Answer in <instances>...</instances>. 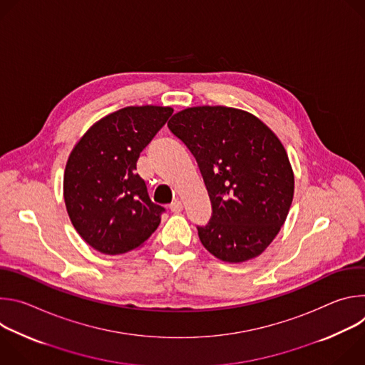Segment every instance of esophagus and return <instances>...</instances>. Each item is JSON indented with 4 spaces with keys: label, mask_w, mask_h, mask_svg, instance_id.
I'll use <instances>...</instances> for the list:
<instances>
[{
    "label": "esophagus",
    "mask_w": 365,
    "mask_h": 365,
    "mask_svg": "<svg viewBox=\"0 0 365 365\" xmlns=\"http://www.w3.org/2000/svg\"><path fill=\"white\" fill-rule=\"evenodd\" d=\"M170 211L175 212V214H179L182 210H183V203L180 199H175L172 203H170Z\"/></svg>",
    "instance_id": "1"
}]
</instances>
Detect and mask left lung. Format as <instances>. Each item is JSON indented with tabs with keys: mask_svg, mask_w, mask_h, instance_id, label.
<instances>
[{
	"mask_svg": "<svg viewBox=\"0 0 365 365\" xmlns=\"http://www.w3.org/2000/svg\"><path fill=\"white\" fill-rule=\"evenodd\" d=\"M195 155L212 220L197 227L202 245L225 263H244L273 242L294 193V175L279 137L248 111L200 106L168 123Z\"/></svg>",
	"mask_w": 365,
	"mask_h": 365,
	"instance_id": "left-lung-1",
	"label": "left lung"
}]
</instances>
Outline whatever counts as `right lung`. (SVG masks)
<instances>
[{
	"label": "right lung",
	"instance_id": "obj_1",
	"mask_svg": "<svg viewBox=\"0 0 365 365\" xmlns=\"http://www.w3.org/2000/svg\"><path fill=\"white\" fill-rule=\"evenodd\" d=\"M172 107H125L92 124L72 148L63 197L72 225L93 250L118 255L138 250L160 224L135 173L140 151L172 115Z\"/></svg>",
	"mask_w": 365,
	"mask_h": 365
}]
</instances>
